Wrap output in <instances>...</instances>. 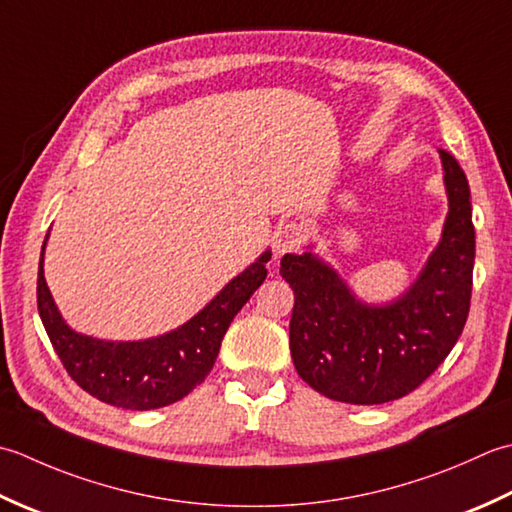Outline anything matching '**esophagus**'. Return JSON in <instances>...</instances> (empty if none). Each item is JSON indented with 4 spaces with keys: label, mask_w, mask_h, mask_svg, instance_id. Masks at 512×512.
Returning a JSON list of instances; mask_svg holds the SVG:
<instances>
[{
    "label": "esophagus",
    "mask_w": 512,
    "mask_h": 512,
    "mask_svg": "<svg viewBox=\"0 0 512 512\" xmlns=\"http://www.w3.org/2000/svg\"><path fill=\"white\" fill-rule=\"evenodd\" d=\"M300 238H302L300 225H296V223L280 225L274 232V252H276V256L294 252V249L300 245Z\"/></svg>",
    "instance_id": "esophagus-1"
}]
</instances>
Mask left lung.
Masks as SVG:
<instances>
[{"label":"left lung","mask_w":512,"mask_h":512,"mask_svg":"<svg viewBox=\"0 0 512 512\" xmlns=\"http://www.w3.org/2000/svg\"><path fill=\"white\" fill-rule=\"evenodd\" d=\"M448 214L440 243L409 289L389 302L360 300L327 260L285 254L280 276L294 289L289 349L298 375L329 400L382 404L429 378L455 347L471 307L475 227L471 187L440 150Z\"/></svg>","instance_id":"1"}]
</instances>
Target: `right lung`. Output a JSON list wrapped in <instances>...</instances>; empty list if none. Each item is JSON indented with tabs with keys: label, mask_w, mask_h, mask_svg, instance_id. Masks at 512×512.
Listing matches in <instances>:
<instances>
[{
	"label": "right lung",
	"mask_w": 512,
	"mask_h": 512,
	"mask_svg": "<svg viewBox=\"0 0 512 512\" xmlns=\"http://www.w3.org/2000/svg\"><path fill=\"white\" fill-rule=\"evenodd\" d=\"M50 234V232H48ZM41 247L37 307L48 338L68 375L106 404L130 411L161 409L183 400L212 371L229 322L267 276L265 249L181 327L145 340H103L72 329L61 316L44 278Z\"/></svg>",
	"instance_id": "right-lung-1"
}]
</instances>
